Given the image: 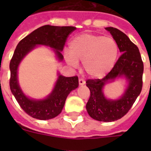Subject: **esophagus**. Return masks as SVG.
I'll return each mask as SVG.
<instances>
[{
	"label": "esophagus",
	"mask_w": 151,
	"mask_h": 151,
	"mask_svg": "<svg viewBox=\"0 0 151 151\" xmlns=\"http://www.w3.org/2000/svg\"><path fill=\"white\" fill-rule=\"evenodd\" d=\"M78 81H79V85H83L85 84V81L84 80V79H82V78H80V79L78 80Z\"/></svg>",
	"instance_id": "1"
}]
</instances>
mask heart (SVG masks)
I'll return each instance as SVG.
<instances>
[{
  "label": "heart",
  "mask_w": 151,
  "mask_h": 151,
  "mask_svg": "<svg viewBox=\"0 0 151 151\" xmlns=\"http://www.w3.org/2000/svg\"><path fill=\"white\" fill-rule=\"evenodd\" d=\"M118 46L110 37L92 34H83L74 37L69 45V52L65 59L70 66L82 62L83 69L88 75L100 78L113 68L117 59Z\"/></svg>",
  "instance_id": "obj_1"
}]
</instances>
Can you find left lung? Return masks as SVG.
Segmentation results:
<instances>
[{"mask_svg":"<svg viewBox=\"0 0 151 151\" xmlns=\"http://www.w3.org/2000/svg\"><path fill=\"white\" fill-rule=\"evenodd\" d=\"M106 29L110 31L122 54L104 78L86 81V85L90 90L86 110L93 119L110 122L124 117L140 94L143 88V63L138 47L130 41L126 34L114 27H106ZM122 75L129 81L125 94L117 101L106 99L101 92L103 86Z\"/></svg>","mask_w":151,"mask_h":151,"instance_id":"left-lung-1","label":"left lung"}]
</instances>
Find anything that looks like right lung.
<instances>
[{"instance_id":"add662e5","label":"right lung","mask_w":151,"mask_h":151,"mask_svg":"<svg viewBox=\"0 0 151 151\" xmlns=\"http://www.w3.org/2000/svg\"><path fill=\"white\" fill-rule=\"evenodd\" d=\"M73 27H55L45 25L35 29L31 34L22 39L16 46L10 65V85L12 93L22 110L30 117L39 120L54 118L61 113L66 97L72 90L78 86V76L66 78L59 75L52 92L43 100H34L27 98L20 89L17 80L19 64L23 57L37 45H43L55 49L57 57L63 60L61 52L63 50L66 39L74 31Z\"/></svg>"}]
</instances>
